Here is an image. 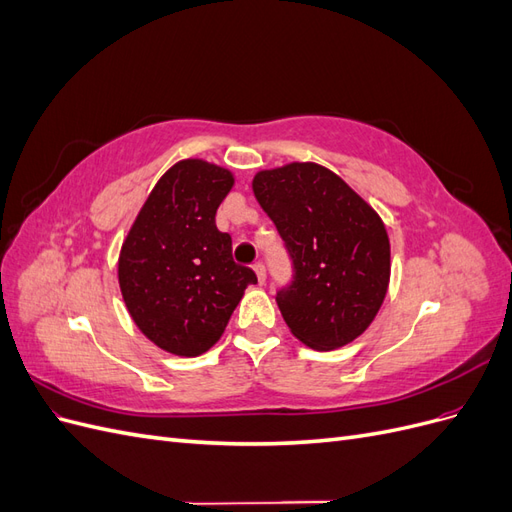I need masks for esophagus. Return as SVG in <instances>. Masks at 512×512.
Segmentation results:
<instances>
[{"label": "esophagus", "mask_w": 512, "mask_h": 512, "mask_svg": "<svg viewBox=\"0 0 512 512\" xmlns=\"http://www.w3.org/2000/svg\"><path fill=\"white\" fill-rule=\"evenodd\" d=\"M254 273H256V277H258V284H260V286L267 282V269H265V265H262V262H256V265H254Z\"/></svg>", "instance_id": "obj_1"}]
</instances>
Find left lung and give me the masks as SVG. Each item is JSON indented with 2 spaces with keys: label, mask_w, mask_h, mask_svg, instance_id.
I'll return each mask as SVG.
<instances>
[{
  "label": "left lung",
  "mask_w": 512,
  "mask_h": 512,
  "mask_svg": "<svg viewBox=\"0 0 512 512\" xmlns=\"http://www.w3.org/2000/svg\"><path fill=\"white\" fill-rule=\"evenodd\" d=\"M252 190L292 256L294 282L277 294L290 333L314 350L348 346L374 322L391 282L378 211L316 162L258 170Z\"/></svg>",
  "instance_id": "obj_1"
}]
</instances>
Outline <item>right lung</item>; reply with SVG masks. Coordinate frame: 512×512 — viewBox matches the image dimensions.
I'll list each match as a JSON object with an SVG mask.
<instances>
[{
	"mask_svg": "<svg viewBox=\"0 0 512 512\" xmlns=\"http://www.w3.org/2000/svg\"><path fill=\"white\" fill-rule=\"evenodd\" d=\"M232 185L224 166L179 160L153 185L121 243L123 303L164 352L198 356L218 344L245 288L256 284L254 271L232 260L228 232L215 226Z\"/></svg>",
	"mask_w": 512,
	"mask_h": 512,
	"instance_id": "add662e5",
	"label": "right lung"
}]
</instances>
